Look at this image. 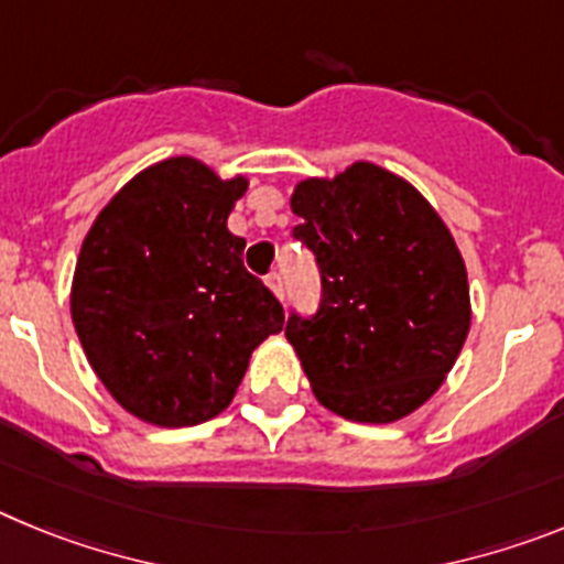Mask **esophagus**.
<instances>
[{
	"mask_svg": "<svg viewBox=\"0 0 564 564\" xmlns=\"http://www.w3.org/2000/svg\"><path fill=\"white\" fill-rule=\"evenodd\" d=\"M265 285L271 288V291L276 293L279 299H285V282H282V273H276V271L268 273V276H265Z\"/></svg>",
	"mask_w": 564,
	"mask_h": 564,
	"instance_id": "34e87169",
	"label": "esophagus"
}]
</instances>
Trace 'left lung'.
<instances>
[{
  "label": "left lung",
  "instance_id": "left-lung-1",
  "mask_svg": "<svg viewBox=\"0 0 564 564\" xmlns=\"http://www.w3.org/2000/svg\"><path fill=\"white\" fill-rule=\"evenodd\" d=\"M293 237L316 257L322 299L285 336L318 403L390 423L430 401L471 325L468 279L449 228L421 192L376 163L302 181Z\"/></svg>",
  "mask_w": 564,
  "mask_h": 564
}]
</instances>
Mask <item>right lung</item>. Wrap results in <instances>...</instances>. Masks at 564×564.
I'll return each mask as SVG.
<instances>
[{
	"instance_id": "right-lung-1",
	"label": "right lung",
	"mask_w": 564,
	"mask_h": 564,
	"mask_svg": "<svg viewBox=\"0 0 564 564\" xmlns=\"http://www.w3.org/2000/svg\"><path fill=\"white\" fill-rule=\"evenodd\" d=\"M246 188L169 158L132 177L84 237L73 325L104 387L141 421L174 430L220 415L251 352L285 325L226 226Z\"/></svg>"
}]
</instances>
